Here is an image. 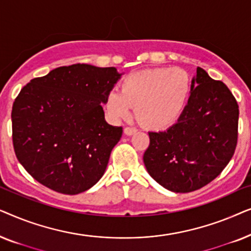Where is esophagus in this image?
I'll return each instance as SVG.
<instances>
[{
  "label": "esophagus",
  "instance_id": "1",
  "mask_svg": "<svg viewBox=\"0 0 251 251\" xmlns=\"http://www.w3.org/2000/svg\"><path fill=\"white\" fill-rule=\"evenodd\" d=\"M136 132H137V129L133 128V126H126V128H125V133L128 136H131Z\"/></svg>",
  "mask_w": 251,
  "mask_h": 251
}]
</instances>
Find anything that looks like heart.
Wrapping results in <instances>:
<instances>
[{
	"label": "heart",
	"mask_w": 251,
	"mask_h": 251,
	"mask_svg": "<svg viewBox=\"0 0 251 251\" xmlns=\"http://www.w3.org/2000/svg\"><path fill=\"white\" fill-rule=\"evenodd\" d=\"M191 91V77L183 68H150L126 76L121 92L109 91L104 106L116 121L129 119L136 106L137 115L147 126L166 129L183 115Z\"/></svg>",
	"instance_id": "obj_1"
}]
</instances>
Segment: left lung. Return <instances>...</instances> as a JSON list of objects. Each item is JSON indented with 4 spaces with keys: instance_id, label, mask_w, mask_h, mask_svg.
Segmentation results:
<instances>
[{
    "instance_id": "left-lung-1",
    "label": "left lung",
    "mask_w": 251,
    "mask_h": 251,
    "mask_svg": "<svg viewBox=\"0 0 251 251\" xmlns=\"http://www.w3.org/2000/svg\"><path fill=\"white\" fill-rule=\"evenodd\" d=\"M239 105L229 89L198 67L187 106L166 131L149 132L144 163L151 177L176 193L205 186L227 166L238 143Z\"/></svg>"
}]
</instances>
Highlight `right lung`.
<instances>
[{"label":"right lung","instance_id":"obj_1","mask_svg":"<svg viewBox=\"0 0 251 251\" xmlns=\"http://www.w3.org/2000/svg\"><path fill=\"white\" fill-rule=\"evenodd\" d=\"M121 74L115 67L74 64L27 83L12 106L17 159L34 179L74 195L104 175L122 126L105 121V98Z\"/></svg>","mask_w":251,"mask_h":251}]
</instances>
